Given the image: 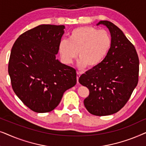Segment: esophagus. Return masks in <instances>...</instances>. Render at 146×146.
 <instances>
[{
    "label": "esophagus",
    "instance_id": "obj_1",
    "mask_svg": "<svg viewBox=\"0 0 146 146\" xmlns=\"http://www.w3.org/2000/svg\"><path fill=\"white\" fill-rule=\"evenodd\" d=\"M81 75V73L80 72H77V74H76V79H77V83H78V79L80 76Z\"/></svg>",
    "mask_w": 146,
    "mask_h": 146
}]
</instances>
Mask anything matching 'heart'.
Returning a JSON list of instances; mask_svg holds the SVG:
<instances>
[{"label":"heart","mask_w":146,"mask_h":146,"mask_svg":"<svg viewBox=\"0 0 146 146\" xmlns=\"http://www.w3.org/2000/svg\"><path fill=\"white\" fill-rule=\"evenodd\" d=\"M111 46V36L106 30L82 27L71 32L68 40H62L58 50L62 60L66 64L72 63L78 53L79 68L86 66L93 68L103 61Z\"/></svg>","instance_id":"obj_1"}]
</instances>
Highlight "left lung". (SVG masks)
Returning <instances> with one entry per match:
<instances>
[{
	"label": "left lung",
	"instance_id": "8db88e82",
	"mask_svg": "<svg viewBox=\"0 0 146 146\" xmlns=\"http://www.w3.org/2000/svg\"><path fill=\"white\" fill-rule=\"evenodd\" d=\"M105 25L111 37V46L103 61L79 78L89 89L84 100L90 113L102 116L113 114L124 106L138 82L139 58L135 48L117 26L108 21Z\"/></svg>",
	"mask_w": 146,
	"mask_h": 146
}]
</instances>
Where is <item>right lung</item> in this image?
I'll list each match as a JSON object with an SVG mask.
<instances>
[{
    "label": "right lung",
    "instance_id": "right-lung-1",
    "mask_svg": "<svg viewBox=\"0 0 146 146\" xmlns=\"http://www.w3.org/2000/svg\"><path fill=\"white\" fill-rule=\"evenodd\" d=\"M64 25H42L20 36L11 50L9 74L16 95L31 110L49 112L76 84V71L56 59Z\"/></svg>",
    "mask_w": 146,
    "mask_h": 146
}]
</instances>
